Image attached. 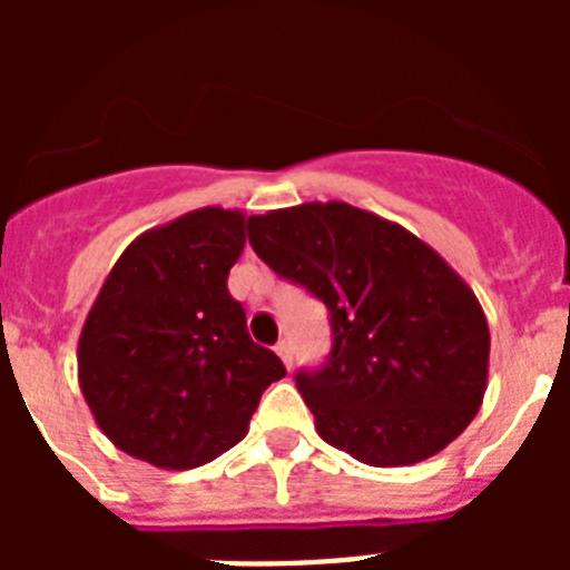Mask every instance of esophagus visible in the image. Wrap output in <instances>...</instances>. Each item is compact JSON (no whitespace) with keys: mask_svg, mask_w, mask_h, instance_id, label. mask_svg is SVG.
I'll return each instance as SVG.
<instances>
[{"mask_svg":"<svg viewBox=\"0 0 570 570\" xmlns=\"http://www.w3.org/2000/svg\"><path fill=\"white\" fill-rule=\"evenodd\" d=\"M274 351H276V356H279V360L285 362V367H291V362H294V351H291V342H285V340L276 342Z\"/></svg>","mask_w":570,"mask_h":570,"instance_id":"1","label":"esophagus"}]
</instances>
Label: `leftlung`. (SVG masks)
<instances>
[{
	"mask_svg": "<svg viewBox=\"0 0 570 570\" xmlns=\"http://www.w3.org/2000/svg\"><path fill=\"white\" fill-rule=\"evenodd\" d=\"M250 245L331 311L334 347L296 387L316 434L374 468L440 454L476 416L491 334L480 299L431 245L347 203L250 216Z\"/></svg>",
	"mask_w": 570,
	"mask_h": 570,
	"instance_id": "1",
	"label": "left lung"
}]
</instances>
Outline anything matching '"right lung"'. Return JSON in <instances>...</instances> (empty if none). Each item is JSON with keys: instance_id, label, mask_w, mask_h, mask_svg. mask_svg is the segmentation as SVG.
Segmentation results:
<instances>
[{"instance_id": "add662e5", "label": "right lung", "mask_w": 570, "mask_h": 570, "mask_svg": "<svg viewBox=\"0 0 570 570\" xmlns=\"http://www.w3.org/2000/svg\"><path fill=\"white\" fill-rule=\"evenodd\" d=\"M242 248V210H190L136 236L90 305L79 387L102 434L134 460L168 471L216 460L285 376L228 294Z\"/></svg>"}]
</instances>
